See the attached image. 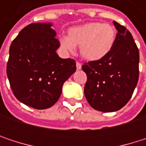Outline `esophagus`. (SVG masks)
Returning a JSON list of instances; mask_svg holds the SVG:
<instances>
[{
  "instance_id": "esophagus-1",
  "label": "esophagus",
  "mask_w": 146,
  "mask_h": 146,
  "mask_svg": "<svg viewBox=\"0 0 146 146\" xmlns=\"http://www.w3.org/2000/svg\"><path fill=\"white\" fill-rule=\"evenodd\" d=\"M76 67H77V69H81L82 68V64L79 62H76Z\"/></svg>"
}]
</instances>
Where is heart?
Returning a JSON list of instances; mask_svg holds the SVG:
<instances>
[{
    "mask_svg": "<svg viewBox=\"0 0 146 146\" xmlns=\"http://www.w3.org/2000/svg\"><path fill=\"white\" fill-rule=\"evenodd\" d=\"M68 37L61 39V44L69 51L80 45L81 56L90 62L99 61L111 50L117 38L115 28L108 23L90 22L68 29Z\"/></svg>",
    "mask_w": 146,
    "mask_h": 146,
    "instance_id": "heart-1",
    "label": "heart"
}]
</instances>
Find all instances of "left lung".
I'll use <instances>...</instances> for the list:
<instances>
[{
    "mask_svg": "<svg viewBox=\"0 0 146 146\" xmlns=\"http://www.w3.org/2000/svg\"><path fill=\"white\" fill-rule=\"evenodd\" d=\"M117 38L110 53L99 61L84 62L87 75L84 96L96 110L111 112L120 110L132 97L139 80V49L131 33L113 22Z\"/></svg>",
    "mask_w": 146,
    "mask_h": 146,
    "instance_id": "left-lung-1",
    "label": "left lung"
}]
</instances>
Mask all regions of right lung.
Here are the masks:
<instances>
[{
	"label": "right lung",
	"mask_w": 146,
	"mask_h": 146,
	"mask_svg": "<svg viewBox=\"0 0 146 146\" xmlns=\"http://www.w3.org/2000/svg\"><path fill=\"white\" fill-rule=\"evenodd\" d=\"M50 23H31L13 40L7 74L16 98L35 109L58 101L64 82L76 71L73 59H62L56 50L60 41Z\"/></svg>",
	"instance_id": "right-lung-1"
}]
</instances>
